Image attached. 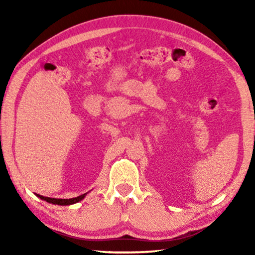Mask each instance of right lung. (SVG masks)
I'll list each match as a JSON object with an SVG mask.
<instances>
[{
    "mask_svg": "<svg viewBox=\"0 0 255 255\" xmlns=\"http://www.w3.org/2000/svg\"><path fill=\"white\" fill-rule=\"evenodd\" d=\"M37 196L39 197L40 199L46 200L47 202H49V204L60 205V206H67V205L76 204V202L81 201L85 197V193H84V195H81V196L76 197V198H71V199H55V198H48V197H44V196H40V195H37Z\"/></svg>",
    "mask_w": 255,
    "mask_h": 255,
    "instance_id": "1",
    "label": "right lung"
}]
</instances>
